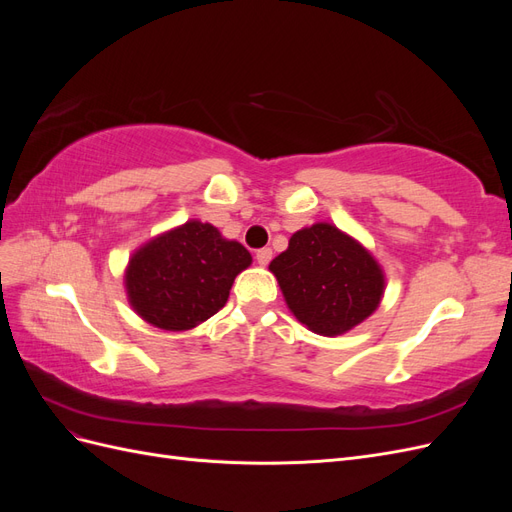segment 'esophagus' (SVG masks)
<instances>
[{"label":"esophagus","instance_id":"34e87169","mask_svg":"<svg viewBox=\"0 0 512 512\" xmlns=\"http://www.w3.org/2000/svg\"><path fill=\"white\" fill-rule=\"evenodd\" d=\"M271 258H273V252L269 250V247H262V250L256 252V260H258L260 267H267L269 262H271Z\"/></svg>","mask_w":512,"mask_h":512}]
</instances>
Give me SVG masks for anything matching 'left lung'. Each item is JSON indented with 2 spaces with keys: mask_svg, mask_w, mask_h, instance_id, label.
<instances>
[{
  "mask_svg": "<svg viewBox=\"0 0 512 512\" xmlns=\"http://www.w3.org/2000/svg\"><path fill=\"white\" fill-rule=\"evenodd\" d=\"M269 271L294 318L324 337L344 335L367 320L386 288L380 262L363 243L329 222L294 232Z\"/></svg>",
  "mask_w": 512,
  "mask_h": 512,
  "instance_id": "left-lung-1",
  "label": "left lung"
}]
</instances>
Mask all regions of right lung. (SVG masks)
Instances as JSON below:
<instances>
[{
	"instance_id": "1",
	"label": "right lung",
	"mask_w": 512,
	"mask_h": 512,
	"mask_svg": "<svg viewBox=\"0 0 512 512\" xmlns=\"http://www.w3.org/2000/svg\"><path fill=\"white\" fill-rule=\"evenodd\" d=\"M252 265L239 241L200 220L170 228L130 256L128 303L151 327L190 331L226 305L235 277Z\"/></svg>"
}]
</instances>
